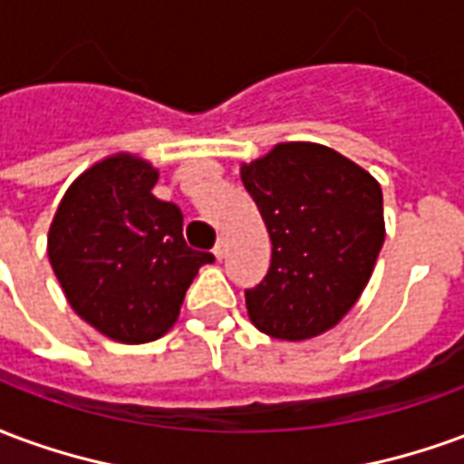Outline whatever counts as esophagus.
Segmentation results:
<instances>
[{"label": "esophagus", "mask_w": 464, "mask_h": 464, "mask_svg": "<svg viewBox=\"0 0 464 464\" xmlns=\"http://www.w3.org/2000/svg\"><path fill=\"white\" fill-rule=\"evenodd\" d=\"M213 256H216V261H223V258H226V241H223V238L213 246Z\"/></svg>", "instance_id": "esophagus-1"}]
</instances>
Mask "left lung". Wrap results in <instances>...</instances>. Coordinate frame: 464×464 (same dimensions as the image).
Returning <instances> with one entry per match:
<instances>
[{"label": "left lung", "instance_id": "1", "mask_svg": "<svg viewBox=\"0 0 464 464\" xmlns=\"http://www.w3.org/2000/svg\"><path fill=\"white\" fill-rule=\"evenodd\" d=\"M241 181L271 236V268L246 291L251 323L278 341L335 328L365 291L385 241L382 188L362 166L323 143L285 141Z\"/></svg>", "mask_w": 464, "mask_h": 464}]
</instances>
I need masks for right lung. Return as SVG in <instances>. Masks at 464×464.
<instances>
[{"label":"right lung","instance_id":"add662e5","mask_svg":"<svg viewBox=\"0 0 464 464\" xmlns=\"http://www.w3.org/2000/svg\"><path fill=\"white\" fill-rule=\"evenodd\" d=\"M156 181L159 169L141 156H106L72 181L46 236L69 305L126 345L171 331L196 273L213 261L186 246L181 211L153 196Z\"/></svg>","mask_w":464,"mask_h":464}]
</instances>
